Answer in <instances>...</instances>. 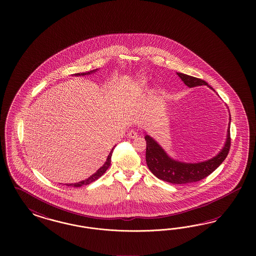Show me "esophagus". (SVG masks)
Returning <instances> with one entry per match:
<instances>
[{"label": "esophagus", "instance_id": "esophagus-1", "mask_svg": "<svg viewBox=\"0 0 256 256\" xmlns=\"http://www.w3.org/2000/svg\"><path fill=\"white\" fill-rule=\"evenodd\" d=\"M128 136L130 139H135V138L138 137V132H136V130H132L130 132L128 133Z\"/></svg>", "mask_w": 256, "mask_h": 256}]
</instances>
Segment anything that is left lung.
<instances>
[{"instance_id": "left-lung-1", "label": "left lung", "mask_w": 256, "mask_h": 256, "mask_svg": "<svg viewBox=\"0 0 256 256\" xmlns=\"http://www.w3.org/2000/svg\"><path fill=\"white\" fill-rule=\"evenodd\" d=\"M180 78L184 84L190 88L195 86H208V82L201 78L188 76L183 73H178ZM212 90L213 88L210 87ZM231 121V116H230ZM230 126V123H229ZM230 128V126H229ZM227 130V138L224 146L220 152L214 158L208 160L198 163L181 162L170 158L162 148L151 138L149 135H146L144 139L146 140V163L149 170L158 179L169 182L172 184L183 185L188 183H192L200 181L202 179L208 176L218 167L224 162L226 156L229 153L231 146V137L230 128Z\"/></svg>"}]
</instances>
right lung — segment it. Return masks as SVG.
Segmentation results:
<instances>
[{
    "label": "right lung",
    "mask_w": 256,
    "mask_h": 256,
    "mask_svg": "<svg viewBox=\"0 0 256 256\" xmlns=\"http://www.w3.org/2000/svg\"><path fill=\"white\" fill-rule=\"evenodd\" d=\"M96 70H98L88 71V72H86V73H77V74H74V76H84V75H89V74H91V73L96 72ZM114 148H116V146H114L112 149L110 150V154H108V158H107L106 162L104 163V165H103L102 167H100L98 170H96V172H94V174H92L90 178H88L86 179V180H82V181H80V182L74 183V184H66V186H75V188L86 186V185L91 184L92 182H94L96 180H98V179L100 178L101 176H102L106 170H108V168L110 167V162H112V152H114Z\"/></svg>",
    "instance_id": "1"
}]
</instances>
